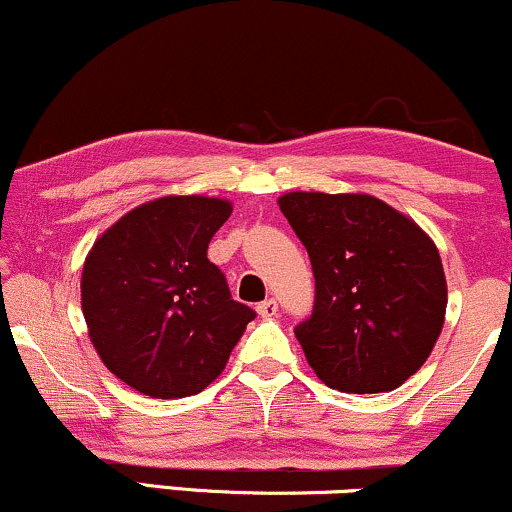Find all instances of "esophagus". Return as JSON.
Wrapping results in <instances>:
<instances>
[{"instance_id": "1", "label": "esophagus", "mask_w": 512, "mask_h": 512, "mask_svg": "<svg viewBox=\"0 0 512 512\" xmlns=\"http://www.w3.org/2000/svg\"><path fill=\"white\" fill-rule=\"evenodd\" d=\"M276 310H279V303H276L274 298H267V301L257 303V313H260L262 317H274Z\"/></svg>"}]
</instances>
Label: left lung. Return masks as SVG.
<instances>
[{"label": "left lung", "instance_id": "obj_1", "mask_svg": "<svg viewBox=\"0 0 512 512\" xmlns=\"http://www.w3.org/2000/svg\"><path fill=\"white\" fill-rule=\"evenodd\" d=\"M279 207L313 264V315L296 327L310 368L334 390H395L443 330L448 286L436 243L370 195L289 192Z\"/></svg>", "mask_w": 512, "mask_h": 512}]
</instances>
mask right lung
I'll return each mask as SVG.
<instances>
[{"instance_id":"obj_1","label":"right lung","mask_w":512,"mask_h":512,"mask_svg":"<svg viewBox=\"0 0 512 512\" xmlns=\"http://www.w3.org/2000/svg\"><path fill=\"white\" fill-rule=\"evenodd\" d=\"M231 202L170 195L115 221L86 255L81 310L110 373L142 395L190 397L214 383L255 310L207 260Z\"/></svg>"}]
</instances>
